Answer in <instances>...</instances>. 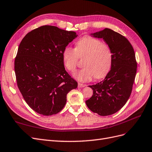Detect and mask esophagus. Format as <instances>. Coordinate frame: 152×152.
Returning a JSON list of instances; mask_svg holds the SVG:
<instances>
[{"instance_id": "1", "label": "esophagus", "mask_w": 152, "mask_h": 152, "mask_svg": "<svg viewBox=\"0 0 152 152\" xmlns=\"http://www.w3.org/2000/svg\"><path fill=\"white\" fill-rule=\"evenodd\" d=\"M86 85H84V84H82V83H78V85H77V86H78V88H83V87H85Z\"/></svg>"}]
</instances>
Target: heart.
Returning a JSON list of instances; mask_svg holds the SVG:
<instances>
[{
  "label": "heart",
  "mask_w": 152,
  "mask_h": 152,
  "mask_svg": "<svg viewBox=\"0 0 152 152\" xmlns=\"http://www.w3.org/2000/svg\"><path fill=\"white\" fill-rule=\"evenodd\" d=\"M78 55L86 56L83 68L75 75L81 82L91 81L94 77L101 79L110 71L112 64V53L108 45L99 39L89 36L78 40L75 49L66 47L63 52V64L66 68L73 73L76 71Z\"/></svg>",
  "instance_id": "obj_1"
}]
</instances>
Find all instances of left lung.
<instances>
[{"mask_svg":"<svg viewBox=\"0 0 152 152\" xmlns=\"http://www.w3.org/2000/svg\"><path fill=\"white\" fill-rule=\"evenodd\" d=\"M90 35L103 39L108 45L112 64L103 81L89 86L93 94L86 104L94 113L108 116L118 111L130 96L137 68L135 54L125 37L108 28Z\"/></svg>","mask_w":152,"mask_h":152,"instance_id":"obj_1","label":"left lung"}]
</instances>
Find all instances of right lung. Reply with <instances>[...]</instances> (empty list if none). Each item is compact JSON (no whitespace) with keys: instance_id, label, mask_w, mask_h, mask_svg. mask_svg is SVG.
I'll list each match as a JSON object with an SVG mask.
<instances>
[{"instance_id":"1","label":"right lung","mask_w":152,"mask_h":152,"mask_svg":"<svg viewBox=\"0 0 152 152\" xmlns=\"http://www.w3.org/2000/svg\"><path fill=\"white\" fill-rule=\"evenodd\" d=\"M77 35L58 27L43 26L22 39L14 62L17 83L27 104L44 116L57 114L67 94L77 83L65 70L64 49Z\"/></svg>"}]
</instances>
